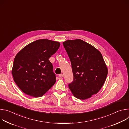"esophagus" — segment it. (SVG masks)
Here are the masks:
<instances>
[{"label": "esophagus", "mask_w": 129, "mask_h": 129, "mask_svg": "<svg viewBox=\"0 0 129 129\" xmlns=\"http://www.w3.org/2000/svg\"><path fill=\"white\" fill-rule=\"evenodd\" d=\"M59 77H60L61 78H63V77H64V75H63V74H60V75H59Z\"/></svg>", "instance_id": "esophagus-1"}]
</instances>
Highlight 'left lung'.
Wrapping results in <instances>:
<instances>
[{
  "mask_svg": "<svg viewBox=\"0 0 129 129\" xmlns=\"http://www.w3.org/2000/svg\"><path fill=\"white\" fill-rule=\"evenodd\" d=\"M69 57L73 80L68 85L76 98L84 100L96 94L103 86L108 68L102 54L96 48L81 40L63 42Z\"/></svg>",
  "mask_w": 129,
  "mask_h": 129,
  "instance_id": "left-lung-1",
  "label": "left lung"
}]
</instances>
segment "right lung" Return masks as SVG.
<instances>
[{
    "mask_svg": "<svg viewBox=\"0 0 129 129\" xmlns=\"http://www.w3.org/2000/svg\"><path fill=\"white\" fill-rule=\"evenodd\" d=\"M60 43L43 39L22 48L15 57L12 74L14 82L30 96H43L56 82L53 66L49 60Z\"/></svg>",
    "mask_w": 129,
    "mask_h": 129,
    "instance_id": "obj_1",
    "label": "right lung"
}]
</instances>
